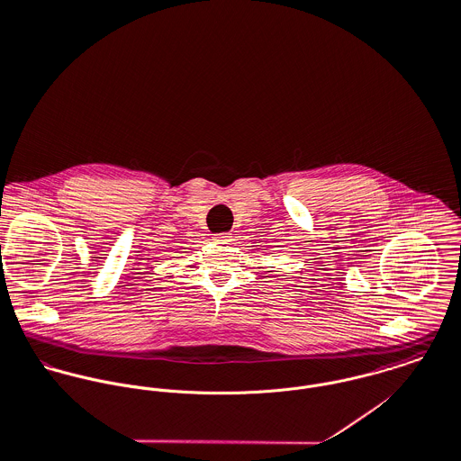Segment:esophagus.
Wrapping results in <instances>:
<instances>
[{"mask_svg":"<svg viewBox=\"0 0 461 461\" xmlns=\"http://www.w3.org/2000/svg\"><path fill=\"white\" fill-rule=\"evenodd\" d=\"M232 236H229V234H214V241L218 243V245H229L232 240H230Z\"/></svg>","mask_w":461,"mask_h":461,"instance_id":"1","label":"esophagus"}]
</instances>
